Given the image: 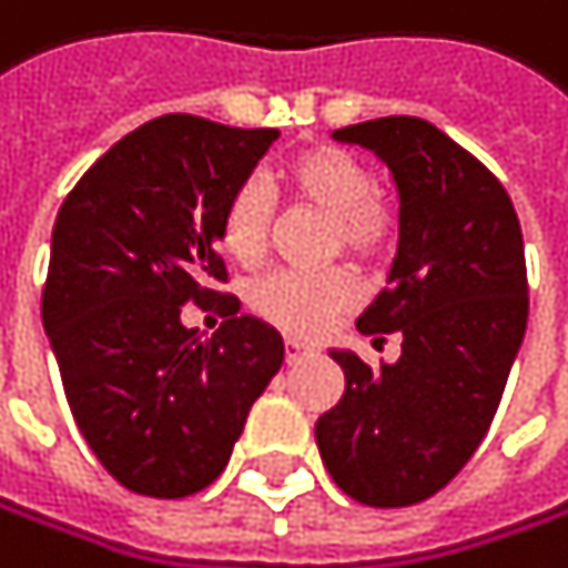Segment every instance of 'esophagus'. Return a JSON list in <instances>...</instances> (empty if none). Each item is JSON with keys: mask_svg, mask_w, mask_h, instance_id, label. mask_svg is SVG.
Returning <instances> with one entry per match:
<instances>
[{"mask_svg": "<svg viewBox=\"0 0 568 568\" xmlns=\"http://www.w3.org/2000/svg\"><path fill=\"white\" fill-rule=\"evenodd\" d=\"M316 347L313 344H303V341H286V361L290 364H296L300 357H306V354H313Z\"/></svg>", "mask_w": 568, "mask_h": 568, "instance_id": "1", "label": "esophagus"}]
</instances>
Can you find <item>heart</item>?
Returning a JSON list of instances; mask_svg holds the SVG:
<instances>
[{
  "label": "heart",
  "instance_id": "heart-1",
  "mask_svg": "<svg viewBox=\"0 0 568 568\" xmlns=\"http://www.w3.org/2000/svg\"><path fill=\"white\" fill-rule=\"evenodd\" d=\"M278 183L290 197L334 217L337 245L354 258H375L392 237V214L378 201V183L351 152L334 145H310L290 156L278 170ZM221 248L237 265H255L265 255L268 237V197L262 183L237 186L217 224ZM255 310L293 337H313L337 313L354 303V282L347 272L300 275L278 272L252 296Z\"/></svg>",
  "mask_w": 568,
  "mask_h": 568
}]
</instances>
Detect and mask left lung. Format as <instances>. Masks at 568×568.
Listing matches in <instances>:
<instances>
[{
	"instance_id": "8db88e82",
	"label": "left lung",
	"mask_w": 568,
	"mask_h": 568,
	"mask_svg": "<svg viewBox=\"0 0 568 568\" xmlns=\"http://www.w3.org/2000/svg\"><path fill=\"white\" fill-rule=\"evenodd\" d=\"M334 139L375 152L398 190V252L357 331L398 334L402 357L367 367L331 351L344 395L316 419V446L344 494L405 508L464 470L505 395L528 323L521 224L497 176L426 119Z\"/></svg>"
}]
</instances>
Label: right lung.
<instances>
[{"label": "right lung", "instance_id": "add662e5", "mask_svg": "<svg viewBox=\"0 0 568 568\" xmlns=\"http://www.w3.org/2000/svg\"><path fill=\"white\" fill-rule=\"evenodd\" d=\"M275 139L152 119L108 149L57 214L43 331L81 436L135 494L190 497L214 484L286 357L275 326L237 316L234 296L214 337L180 320L227 275L221 211Z\"/></svg>", "mask_w": 568, "mask_h": 568}]
</instances>
